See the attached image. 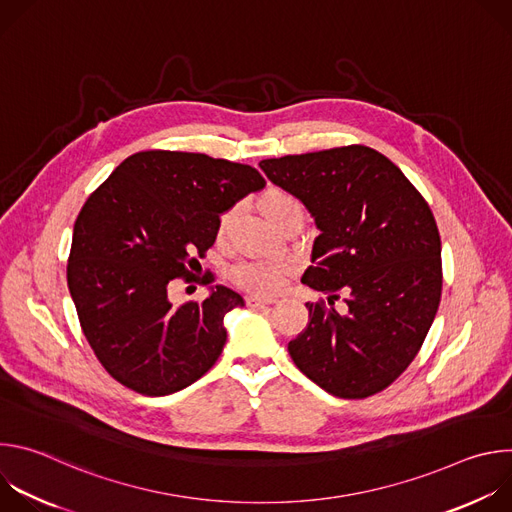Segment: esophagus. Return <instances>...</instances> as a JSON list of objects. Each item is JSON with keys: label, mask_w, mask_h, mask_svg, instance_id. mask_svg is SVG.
<instances>
[{"label": "esophagus", "mask_w": 512, "mask_h": 512, "mask_svg": "<svg viewBox=\"0 0 512 512\" xmlns=\"http://www.w3.org/2000/svg\"><path fill=\"white\" fill-rule=\"evenodd\" d=\"M247 302H249V306H253V308H263V306L273 304L275 298H267V296H249Z\"/></svg>", "instance_id": "obj_1"}]
</instances>
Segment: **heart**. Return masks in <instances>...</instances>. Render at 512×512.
Instances as JSON below:
<instances>
[{
	"mask_svg": "<svg viewBox=\"0 0 512 512\" xmlns=\"http://www.w3.org/2000/svg\"><path fill=\"white\" fill-rule=\"evenodd\" d=\"M257 206L267 221L277 229L287 216L291 214H304V208L300 200L281 188H267L259 200ZM235 218V208H227L216 221V235L225 237L231 229V223ZM287 267L283 263H241L233 269V279L251 291H275L283 283Z\"/></svg>",
	"mask_w": 512,
	"mask_h": 512,
	"instance_id": "heart-1",
	"label": "heart"
}]
</instances>
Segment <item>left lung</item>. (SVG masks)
<instances>
[{"mask_svg":"<svg viewBox=\"0 0 512 512\" xmlns=\"http://www.w3.org/2000/svg\"><path fill=\"white\" fill-rule=\"evenodd\" d=\"M259 168L308 208L320 231L302 283L326 294L328 306L306 304L310 322L287 344L296 367L334 397L383 391L419 352L442 298V241L427 202L367 145L261 160Z\"/></svg>","mask_w":512,"mask_h":512,"instance_id":"1","label":"left lung"}]
</instances>
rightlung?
Returning a JSON list of instances; mask_svg holds the SVG:
<instances>
[{
    "instance_id": "add662e5",
    "label": "right lung",
    "mask_w": 512,
    "mask_h": 512,
    "mask_svg": "<svg viewBox=\"0 0 512 512\" xmlns=\"http://www.w3.org/2000/svg\"><path fill=\"white\" fill-rule=\"evenodd\" d=\"M265 186L245 164L188 152H139L89 196L66 267L81 328L105 371L148 397L198 381L227 342L237 291L214 285L204 302L174 306L168 283L188 277L216 239V221Z\"/></svg>"
}]
</instances>
